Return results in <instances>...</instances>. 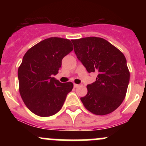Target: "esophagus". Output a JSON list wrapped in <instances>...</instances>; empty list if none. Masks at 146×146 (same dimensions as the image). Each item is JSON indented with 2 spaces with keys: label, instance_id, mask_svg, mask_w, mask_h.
<instances>
[{
  "label": "esophagus",
  "instance_id": "obj_1",
  "mask_svg": "<svg viewBox=\"0 0 146 146\" xmlns=\"http://www.w3.org/2000/svg\"><path fill=\"white\" fill-rule=\"evenodd\" d=\"M73 86H74V88H78V87L80 86V85H78V84L74 83V85H73Z\"/></svg>",
  "mask_w": 146,
  "mask_h": 146
}]
</instances>
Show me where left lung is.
<instances>
[{
  "instance_id": "1",
  "label": "left lung",
  "mask_w": 146,
  "mask_h": 146,
  "mask_svg": "<svg viewBox=\"0 0 146 146\" xmlns=\"http://www.w3.org/2000/svg\"><path fill=\"white\" fill-rule=\"evenodd\" d=\"M78 58L88 73H98L96 81L87 85L80 100L96 115L111 113L126 97L130 73L123 53L103 38L90 36L72 40Z\"/></svg>"
}]
</instances>
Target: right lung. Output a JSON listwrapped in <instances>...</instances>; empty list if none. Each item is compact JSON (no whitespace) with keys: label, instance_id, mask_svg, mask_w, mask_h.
<instances>
[{"label":"right lung","instance_id":"right-lung-1","mask_svg":"<svg viewBox=\"0 0 146 146\" xmlns=\"http://www.w3.org/2000/svg\"><path fill=\"white\" fill-rule=\"evenodd\" d=\"M71 42L50 37L29 48L18 68L19 91L26 107L39 117H50L61 109L71 82H60L52 78L61 66L63 58L73 51Z\"/></svg>","mask_w":146,"mask_h":146}]
</instances>
